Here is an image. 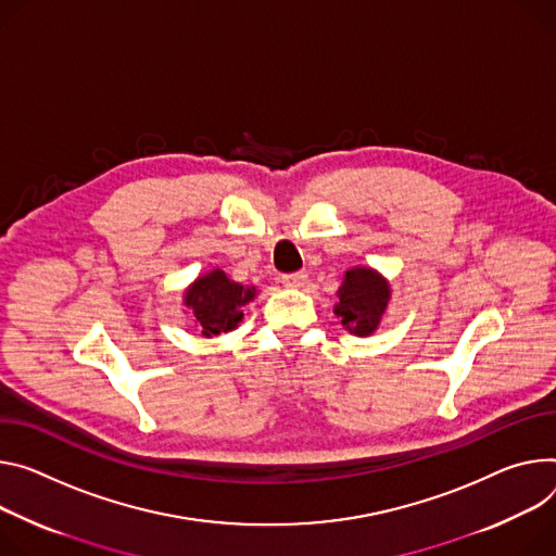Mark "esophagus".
Segmentation results:
<instances>
[{
    "mask_svg": "<svg viewBox=\"0 0 556 556\" xmlns=\"http://www.w3.org/2000/svg\"><path fill=\"white\" fill-rule=\"evenodd\" d=\"M281 283L286 288H304L308 283V275L306 273H292V275H286L281 279Z\"/></svg>",
    "mask_w": 556,
    "mask_h": 556,
    "instance_id": "esophagus-1",
    "label": "esophagus"
}]
</instances>
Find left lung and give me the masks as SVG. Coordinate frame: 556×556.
Returning <instances> with one entry per match:
<instances>
[{"label": "left lung", "instance_id": "1", "mask_svg": "<svg viewBox=\"0 0 556 556\" xmlns=\"http://www.w3.org/2000/svg\"><path fill=\"white\" fill-rule=\"evenodd\" d=\"M392 296L390 281L370 266H352L343 273L337 290L334 315L341 326L357 337L372 334L388 308Z\"/></svg>", "mask_w": 556, "mask_h": 556}]
</instances>
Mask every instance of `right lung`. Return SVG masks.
<instances>
[{
  "label": "right lung",
  "mask_w": 556,
  "mask_h": 556,
  "mask_svg": "<svg viewBox=\"0 0 556 556\" xmlns=\"http://www.w3.org/2000/svg\"><path fill=\"white\" fill-rule=\"evenodd\" d=\"M255 296V286H241L222 268H213L184 290V313H190L201 337L211 339L235 330L243 319V306Z\"/></svg>",
  "instance_id": "1"
}]
</instances>
